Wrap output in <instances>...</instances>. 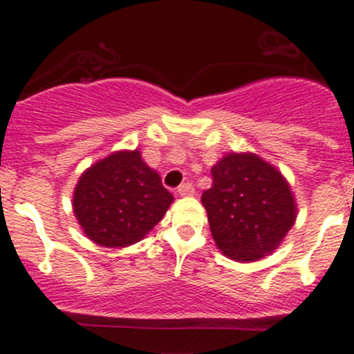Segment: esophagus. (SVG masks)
I'll list each match as a JSON object with an SVG mask.
<instances>
[{
  "instance_id": "34e87169",
  "label": "esophagus",
  "mask_w": 354,
  "mask_h": 354,
  "mask_svg": "<svg viewBox=\"0 0 354 354\" xmlns=\"http://www.w3.org/2000/svg\"><path fill=\"white\" fill-rule=\"evenodd\" d=\"M178 194H180V196H193L194 186L191 185V183H185V185H181L180 188H178Z\"/></svg>"
}]
</instances>
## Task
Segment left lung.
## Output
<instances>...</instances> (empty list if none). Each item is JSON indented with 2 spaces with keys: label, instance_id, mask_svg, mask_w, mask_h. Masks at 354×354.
Here are the masks:
<instances>
[{
  "label": "left lung",
  "instance_id": "left-lung-1",
  "mask_svg": "<svg viewBox=\"0 0 354 354\" xmlns=\"http://www.w3.org/2000/svg\"><path fill=\"white\" fill-rule=\"evenodd\" d=\"M211 174L213 185L201 203L219 251L243 263L273 253L296 219L283 174L254 153H228Z\"/></svg>",
  "mask_w": 354,
  "mask_h": 354
}]
</instances>
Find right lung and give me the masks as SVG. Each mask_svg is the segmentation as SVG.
I'll return each instance as SVG.
<instances>
[{"mask_svg": "<svg viewBox=\"0 0 354 354\" xmlns=\"http://www.w3.org/2000/svg\"><path fill=\"white\" fill-rule=\"evenodd\" d=\"M173 194L138 149L116 151L80 176L73 211L96 245L123 248L143 239L165 216Z\"/></svg>", "mask_w": 354, "mask_h": 354, "instance_id": "right-lung-1", "label": "right lung"}]
</instances>
